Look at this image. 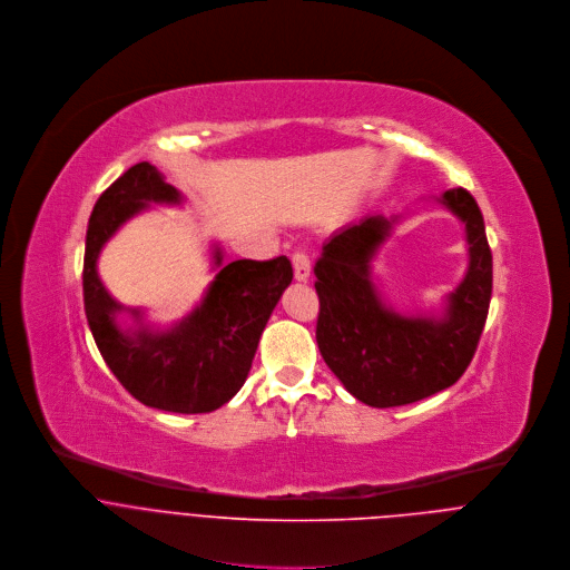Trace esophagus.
Wrapping results in <instances>:
<instances>
[{"mask_svg": "<svg viewBox=\"0 0 570 570\" xmlns=\"http://www.w3.org/2000/svg\"><path fill=\"white\" fill-rule=\"evenodd\" d=\"M292 263H294V278L301 281V283H305V281L309 278V274H312L309 256H307L305 252H296V254L292 256Z\"/></svg>", "mask_w": 570, "mask_h": 570, "instance_id": "1", "label": "esophagus"}]
</instances>
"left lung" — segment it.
Instances as JSON below:
<instances>
[{
  "mask_svg": "<svg viewBox=\"0 0 570 570\" xmlns=\"http://www.w3.org/2000/svg\"><path fill=\"white\" fill-rule=\"evenodd\" d=\"M433 202L465 224L463 281L429 312H397L380 292L373 261L402 215H366L334 232L316 261V344L327 368L360 402L389 409L424 400L468 371L492 298V252L476 199L449 188Z\"/></svg>",
  "mask_w": 570,
  "mask_h": 570,
  "instance_id": "left-lung-1",
  "label": "left lung"
}]
</instances>
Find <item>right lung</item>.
I'll list each match as a JSON object with an SVG mask.
<instances>
[{"instance_id":"1","label":"right lung","mask_w":570,"mask_h":570,"mask_svg":"<svg viewBox=\"0 0 570 570\" xmlns=\"http://www.w3.org/2000/svg\"><path fill=\"white\" fill-rule=\"evenodd\" d=\"M186 197L141 161L126 170L94 204L85 238L82 296L96 346L117 380L141 404L170 413H208L229 402L245 384L261 334L292 283V263L234 261L224 265L210 245V272L202 301L179 321L159 327L146 309L126 307L98 276L107 240L132 217L159 206H181Z\"/></svg>"}]
</instances>
